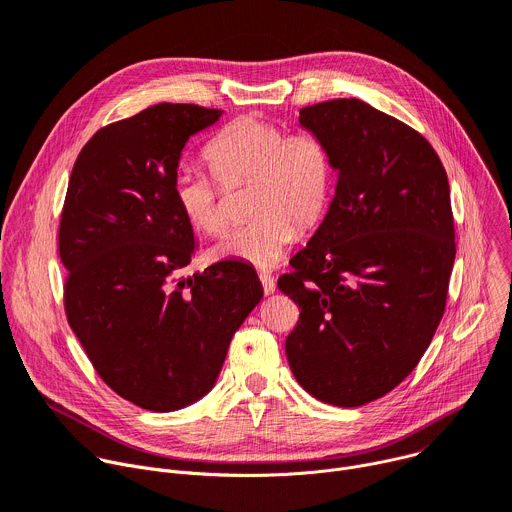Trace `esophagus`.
Wrapping results in <instances>:
<instances>
[{"label":"esophagus","instance_id":"obj_1","mask_svg":"<svg viewBox=\"0 0 512 512\" xmlns=\"http://www.w3.org/2000/svg\"><path fill=\"white\" fill-rule=\"evenodd\" d=\"M258 278H260V282H262V289H264V293H266V295H272V293L276 291V280H274V276H272V274H268V272H260V274H258Z\"/></svg>","mask_w":512,"mask_h":512}]
</instances>
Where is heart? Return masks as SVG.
<instances>
[{
    "instance_id": "b5f03b06",
    "label": "heart",
    "mask_w": 512,
    "mask_h": 512,
    "mask_svg": "<svg viewBox=\"0 0 512 512\" xmlns=\"http://www.w3.org/2000/svg\"><path fill=\"white\" fill-rule=\"evenodd\" d=\"M205 160L219 183L254 181L250 223L227 234L213 256L234 258L256 268H272L325 213L333 166L325 144L309 132H293L258 116H240L225 124L207 144ZM199 170L181 168L173 179V197L185 219L205 236L227 227L221 189Z\"/></svg>"
}]
</instances>
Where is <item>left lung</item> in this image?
<instances>
[{
    "instance_id": "obj_1",
    "label": "left lung",
    "mask_w": 512,
    "mask_h": 512,
    "mask_svg": "<svg viewBox=\"0 0 512 512\" xmlns=\"http://www.w3.org/2000/svg\"><path fill=\"white\" fill-rule=\"evenodd\" d=\"M337 170L335 197L278 289L301 309L297 382L335 407L372 403L419 364L443 317L456 234L445 168L413 128L362 99L303 107Z\"/></svg>"
}]
</instances>
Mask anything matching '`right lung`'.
<instances>
[{"label":"right lung","mask_w":512,"mask_h":512,"mask_svg":"<svg viewBox=\"0 0 512 512\" xmlns=\"http://www.w3.org/2000/svg\"><path fill=\"white\" fill-rule=\"evenodd\" d=\"M221 109L158 103L79 152L59 227L65 311L103 382L154 413L193 405L262 299L254 268L221 260L183 276L197 242L173 197L187 140Z\"/></svg>","instance_id":"right-lung-1"}]
</instances>
